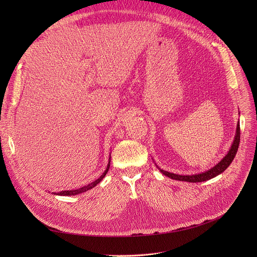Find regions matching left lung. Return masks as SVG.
Listing matches in <instances>:
<instances>
[{
  "label": "left lung",
  "instance_id": "8db88e82",
  "mask_svg": "<svg viewBox=\"0 0 257 257\" xmlns=\"http://www.w3.org/2000/svg\"><path fill=\"white\" fill-rule=\"evenodd\" d=\"M239 140H240V131H239V121H237L236 124V131H235V137L233 140V143L229 149L228 153L222 158V160H220L219 163L215 165L214 167H212L211 169L202 172L199 174H194V175H179V174H174V173H170L167 172L165 170H161L159 167H157V169L163 173L166 176H168L171 179H175V180H179V181H186V182H202V181H206L209 180L211 178H214L218 175L222 174L230 164L232 163V160L235 157V154L237 152L238 149V145H239Z\"/></svg>",
  "mask_w": 257,
  "mask_h": 257
}]
</instances>
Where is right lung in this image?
Here are the masks:
<instances>
[{"label":"right lung","mask_w":257,"mask_h":257,"mask_svg":"<svg viewBox=\"0 0 257 257\" xmlns=\"http://www.w3.org/2000/svg\"><path fill=\"white\" fill-rule=\"evenodd\" d=\"M109 167H110V156H109V161H108V165L106 167V170L104 171V173L101 175V176L97 180H94L93 182H91V183H89V184H87L85 186L80 187V188H78V190H74V191H61L59 193H53V194L54 195H58V196H75V195H78V194H82L84 192H87L88 190H91L92 187H94V186H96L97 184H99L102 181V179L105 177V175L107 174L108 170H109Z\"/></svg>","instance_id":"right-lung-1"}]
</instances>
